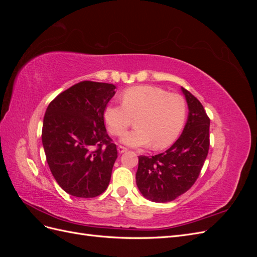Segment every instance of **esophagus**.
<instances>
[{
  "mask_svg": "<svg viewBox=\"0 0 257 257\" xmlns=\"http://www.w3.org/2000/svg\"><path fill=\"white\" fill-rule=\"evenodd\" d=\"M125 151H127V148L123 147V146H118V152L119 153H123V152H125Z\"/></svg>",
  "mask_w": 257,
  "mask_h": 257,
  "instance_id": "obj_1",
  "label": "esophagus"
}]
</instances>
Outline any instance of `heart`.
<instances>
[{
  "label": "heart",
  "mask_w": 257,
  "mask_h": 257,
  "mask_svg": "<svg viewBox=\"0 0 257 257\" xmlns=\"http://www.w3.org/2000/svg\"><path fill=\"white\" fill-rule=\"evenodd\" d=\"M122 104H108L103 112L107 130L121 136L137 118L138 127L124 135L121 142L131 147L151 144L153 149L172 145L184 125L186 102L182 95L155 85H137L121 95Z\"/></svg>",
  "instance_id": "b5f03b06"
}]
</instances>
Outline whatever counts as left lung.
<instances>
[{
	"label": "left lung",
	"instance_id": "left-lung-1",
	"mask_svg": "<svg viewBox=\"0 0 257 257\" xmlns=\"http://www.w3.org/2000/svg\"><path fill=\"white\" fill-rule=\"evenodd\" d=\"M189 106L183 133L165 152L138 158L136 183L149 200L167 203L195 183L209 151L210 119L199 100L181 88Z\"/></svg>",
	"mask_w": 257,
	"mask_h": 257
}]
</instances>
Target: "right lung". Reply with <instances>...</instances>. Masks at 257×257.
Listing matches in <instances>:
<instances>
[{
    "instance_id": "1",
    "label": "right lung",
    "mask_w": 257,
    "mask_h": 257,
    "mask_svg": "<svg viewBox=\"0 0 257 257\" xmlns=\"http://www.w3.org/2000/svg\"><path fill=\"white\" fill-rule=\"evenodd\" d=\"M114 89L111 83L78 82L51 100L45 112L46 160L58 184L73 196L96 197L109 184L118 151L103 112Z\"/></svg>"
}]
</instances>
